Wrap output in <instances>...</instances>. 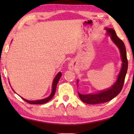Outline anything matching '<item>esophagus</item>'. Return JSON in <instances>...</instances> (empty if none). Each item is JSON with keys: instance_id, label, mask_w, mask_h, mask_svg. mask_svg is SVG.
<instances>
[{"instance_id": "1", "label": "esophagus", "mask_w": 134, "mask_h": 134, "mask_svg": "<svg viewBox=\"0 0 134 134\" xmlns=\"http://www.w3.org/2000/svg\"><path fill=\"white\" fill-rule=\"evenodd\" d=\"M69 67L70 70H74L75 68V64L74 62H70L69 64Z\"/></svg>"}]
</instances>
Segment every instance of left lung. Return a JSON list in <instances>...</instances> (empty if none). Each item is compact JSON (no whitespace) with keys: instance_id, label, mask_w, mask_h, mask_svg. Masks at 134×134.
<instances>
[{"instance_id":"left-lung-1","label":"left lung","mask_w":134,"mask_h":134,"mask_svg":"<svg viewBox=\"0 0 134 134\" xmlns=\"http://www.w3.org/2000/svg\"><path fill=\"white\" fill-rule=\"evenodd\" d=\"M108 35H110V37L113 42L118 47L120 51L121 56L123 64L120 73L118 75V80L116 83L110 89L107 90L102 91L94 94L83 95L78 93L79 98L85 103L88 104H98L109 101L120 93L123 89L125 78L128 69V60L126 47L123 41L119 38L116 35L115 31L112 29H106Z\"/></svg>"}]
</instances>
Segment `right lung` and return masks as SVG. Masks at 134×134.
<instances>
[{"label": "right lung", "instance_id": "1", "mask_svg": "<svg viewBox=\"0 0 134 134\" xmlns=\"http://www.w3.org/2000/svg\"><path fill=\"white\" fill-rule=\"evenodd\" d=\"M62 76V73L61 72H59L57 75L56 76V77L55 78L53 82V83H52V93H51V95L48 97L46 98H44V99H41V100H37V101H28L26 100V99H25L24 98H23L22 97H21L22 99H24V101H26V102L30 104H45L46 103V102H48L49 100H51V99L52 98V97H53V96L55 95V92H56V86H57V84H58V82L59 81L60 78Z\"/></svg>", "mask_w": 134, "mask_h": 134}]
</instances>
